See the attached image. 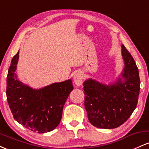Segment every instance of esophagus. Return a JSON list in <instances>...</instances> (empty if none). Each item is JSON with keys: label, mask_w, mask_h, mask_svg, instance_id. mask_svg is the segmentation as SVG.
<instances>
[{"label": "esophagus", "mask_w": 149, "mask_h": 149, "mask_svg": "<svg viewBox=\"0 0 149 149\" xmlns=\"http://www.w3.org/2000/svg\"><path fill=\"white\" fill-rule=\"evenodd\" d=\"M73 82L75 83V84L78 86H80L83 84V74H82V72L80 71H76V72L74 73L73 74Z\"/></svg>", "instance_id": "34e87169"}]
</instances>
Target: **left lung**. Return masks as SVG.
<instances>
[{
	"mask_svg": "<svg viewBox=\"0 0 149 149\" xmlns=\"http://www.w3.org/2000/svg\"><path fill=\"white\" fill-rule=\"evenodd\" d=\"M125 67L121 78L110 85L90 79L83 83L85 107L92 125L113 129L129 118L137 105L140 90L139 70L130 53L122 45Z\"/></svg>",
	"mask_w": 149,
	"mask_h": 149,
	"instance_id": "left-lung-1",
	"label": "left lung"
}]
</instances>
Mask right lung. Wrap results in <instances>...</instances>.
Instances as JSON below:
<instances>
[{"label":"right lung","instance_id":"1","mask_svg":"<svg viewBox=\"0 0 149 149\" xmlns=\"http://www.w3.org/2000/svg\"><path fill=\"white\" fill-rule=\"evenodd\" d=\"M18 59L19 52L12 59L7 76V100L13 117L35 132L52 131L60 123L65 102L73 89L71 79L35 90L17 79Z\"/></svg>","mask_w":149,"mask_h":149}]
</instances>
